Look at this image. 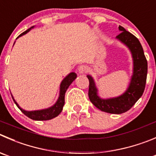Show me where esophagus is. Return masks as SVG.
Wrapping results in <instances>:
<instances>
[{
    "instance_id": "1",
    "label": "esophagus",
    "mask_w": 156,
    "mask_h": 156,
    "mask_svg": "<svg viewBox=\"0 0 156 156\" xmlns=\"http://www.w3.org/2000/svg\"><path fill=\"white\" fill-rule=\"evenodd\" d=\"M87 72V69L85 66L82 65V66H78V72L79 74H84Z\"/></svg>"
}]
</instances>
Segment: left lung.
<instances>
[{
  "mask_svg": "<svg viewBox=\"0 0 156 156\" xmlns=\"http://www.w3.org/2000/svg\"><path fill=\"white\" fill-rule=\"evenodd\" d=\"M119 30L121 33L116 39L130 51L133 66V75L126 91L115 98H101L98 95V89L93 77L87 75L89 80L88 96L90 102L101 111L114 114L126 112L141 98L145 90L148 70L147 60L138 39L121 26H119Z\"/></svg>",
  "mask_w": 156,
  "mask_h": 156,
  "instance_id": "obj_1",
  "label": "left lung"
}]
</instances>
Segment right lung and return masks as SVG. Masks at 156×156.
<instances>
[{
  "mask_svg": "<svg viewBox=\"0 0 156 156\" xmlns=\"http://www.w3.org/2000/svg\"><path fill=\"white\" fill-rule=\"evenodd\" d=\"M34 28V26L30 28H29L28 30H26L25 32H23V33H21L19 36H18L16 39H18L20 36H23V35L27 34L29 31L31 30V29ZM15 43V42H14ZM13 43V45H14ZM77 78V75L75 72H71L69 73L64 79L62 81L61 84H60V88H59V95H58V100L56 101V102L55 103V104H53L51 107H48V108L43 109V110H31V111H28V110H25L23 108H21L20 107L19 104L16 103V101H15V99L13 98V95L11 94L12 98H13V101L16 104V105L17 106L18 108L24 113L27 116H28L29 118L32 119L33 120H51L52 118H55L59 114L62 112L63 109V106L65 104V94H66V92L67 90V89L69 88V87L70 86V84L73 82L75 80V78Z\"/></svg>",
  "mask_w": 156,
  "mask_h": 156,
  "instance_id": "right-lung-1",
  "label": "right lung"
}]
</instances>
